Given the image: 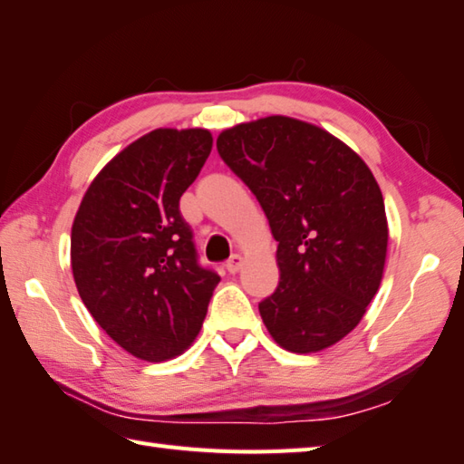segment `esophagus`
Returning a JSON list of instances; mask_svg holds the SVG:
<instances>
[{"instance_id":"34e87169","label":"esophagus","mask_w":464,"mask_h":464,"mask_svg":"<svg viewBox=\"0 0 464 464\" xmlns=\"http://www.w3.org/2000/svg\"><path fill=\"white\" fill-rule=\"evenodd\" d=\"M242 264H244L242 256L240 254H234V256H230V260L226 262V270H228L230 274H236V272H240Z\"/></svg>"}]
</instances>
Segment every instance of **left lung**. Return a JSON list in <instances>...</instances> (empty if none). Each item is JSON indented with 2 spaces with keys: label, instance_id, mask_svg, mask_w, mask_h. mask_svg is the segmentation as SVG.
Here are the masks:
<instances>
[{
  "label": "left lung",
  "instance_id": "1",
  "mask_svg": "<svg viewBox=\"0 0 464 464\" xmlns=\"http://www.w3.org/2000/svg\"><path fill=\"white\" fill-rule=\"evenodd\" d=\"M216 149L277 242L280 284L258 305L267 332L292 353L337 343L383 277L389 228L373 172L332 132L282 115L222 130Z\"/></svg>",
  "mask_w": 464,
  "mask_h": 464
}]
</instances>
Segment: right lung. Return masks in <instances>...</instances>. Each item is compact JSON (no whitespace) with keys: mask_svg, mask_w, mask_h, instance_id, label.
<instances>
[{"mask_svg":"<svg viewBox=\"0 0 464 464\" xmlns=\"http://www.w3.org/2000/svg\"><path fill=\"white\" fill-rule=\"evenodd\" d=\"M210 150L206 129H154L102 167L75 214L71 267L81 300L142 362L187 352L220 282L198 264L179 208Z\"/></svg>","mask_w":464,"mask_h":464,"instance_id":"1","label":"right lung"}]
</instances>
